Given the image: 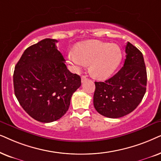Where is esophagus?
<instances>
[{
    "mask_svg": "<svg viewBox=\"0 0 161 161\" xmlns=\"http://www.w3.org/2000/svg\"><path fill=\"white\" fill-rule=\"evenodd\" d=\"M81 79H82V82H84L85 81H86L87 79V78L85 76H82V78Z\"/></svg>",
    "mask_w": 161,
    "mask_h": 161,
    "instance_id": "1",
    "label": "esophagus"
}]
</instances>
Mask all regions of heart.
<instances>
[{"instance_id":"1","label":"heart","mask_w":161,"mask_h":161,"mask_svg":"<svg viewBox=\"0 0 161 161\" xmlns=\"http://www.w3.org/2000/svg\"><path fill=\"white\" fill-rule=\"evenodd\" d=\"M122 59L121 48L109 42L88 41L77 45L75 51H69L68 59L78 71L90 64L89 72L95 78L104 79L116 70Z\"/></svg>"}]
</instances>
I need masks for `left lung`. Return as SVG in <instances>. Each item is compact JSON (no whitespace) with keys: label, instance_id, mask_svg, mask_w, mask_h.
<instances>
[{"label":"left lung","instance_id":"1","mask_svg":"<svg viewBox=\"0 0 161 161\" xmlns=\"http://www.w3.org/2000/svg\"><path fill=\"white\" fill-rule=\"evenodd\" d=\"M124 66L104 82H95L93 104L104 116L117 119L132 112L143 99L147 75L142 53L127 42Z\"/></svg>","mask_w":161,"mask_h":161}]
</instances>
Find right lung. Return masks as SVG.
<instances>
[{"label":"right lung","instance_id":"obj_1","mask_svg":"<svg viewBox=\"0 0 161 161\" xmlns=\"http://www.w3.org/2000/svg\"><path fill=\"white\" fill-rule=\"evenodd\" d=\"M46 38L25 49L14 68V94L21 107L34 119L57 121L69 108L81 78L69 71L56 46Z\"/></svg>","mask_w":161,"mask_h":161}]
</instances>
